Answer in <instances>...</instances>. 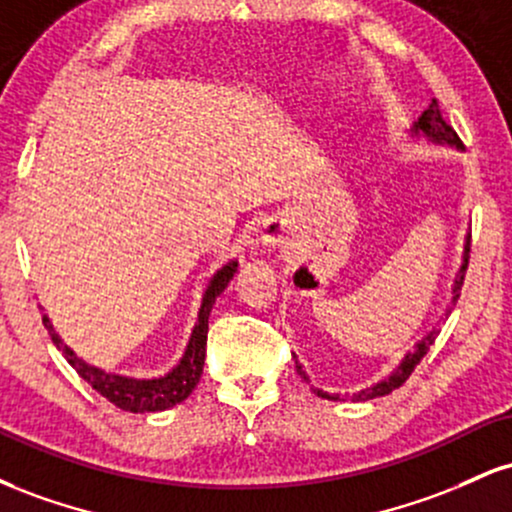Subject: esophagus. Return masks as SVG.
I'll return each instance as SVG.
<instances>
[{
  "label": "esophagus",
  "instance_id": "1",
  "mask_svg": "<svg viewBox=\"0 0 512 512\" xmlns=\"http://www.w3.org/2000/svg\"><path fill=\"white\" fill-rule=\"evenodd\" d=\"M260 243L272 250L291 248V221L281 214L264 221L260 231Z\"/></svg>",
  "mask_w": 512,
  "mask_h": 512
}]
</instances>
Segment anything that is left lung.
<instances>
[{
    "label": "left lung",
    "instance_id": "left-lung-1",
    "mask_svg": "<svg viewBox=\"0 0 512 512\" xmlns=\"http://www.w3.org/2000/svg\"><path fill=\"white\" fill-rule=\"evenodd\" d=\"M411 137H416V139L424 137V139H428V142L440 144V146H452V149H457V151L462 149V142H460V137H457V134H455V129H452L448 122L443 120V115H440V108H438L436 98H433L431 105H428V108L424 110V115H421L419 120L414 122V127H411ZM467 264H469V233H467V240H464L460 272H457L455 281H452V298H450L448 308H445V317L452 313V305H455L457 298H460V289H462V281H464V272H467ZM436 334H438L436 327H433L431 332H426L424 337H421V342L414 344V351H407V356H404L402 361H399V366L392 370V373L387 375V378L380 380V383L366 387V390L354 392V395H351V399H354V402H366V399L385 397V395H390L392 390H397V387L409 378L411 370L419 366L421 358L428 354V349H431V344H433V339H436ZM296 368H298V373H301V378L305 380V383H310L308 373H305L303 366L298 361H296ZM313 392H315L317 397H322V399H332V402H344V395H334V392H325V390H320V387H313Z\"/></svg>",
    "mask_w": 512,
    "mask_h": 512
}]
</instances>
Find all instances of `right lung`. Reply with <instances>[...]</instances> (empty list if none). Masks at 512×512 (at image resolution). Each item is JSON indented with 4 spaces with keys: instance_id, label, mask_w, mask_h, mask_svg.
Segmentation results:
<instances>
[{
    "instance_id": "right-lung-1",
    "label": "right lung",
    "mask_w": 512,
    "mask_h": 512,
    "mask_svg": "<svg viewBox=\"0 0 512 512\" xmlns=\"http://www.w3.org/2000/svg\"><path fill=\"white\" fill-rule=\"evenodd\" d=\"M238 272V262L231 260L209 279L207 289L202 293V305H199L197 322L192 327L190 342L185 346V354L166 375H158V378H129V375H117L108 373V370L91 366L84 358H79L62 342L60 334L52 327L50 317L43 313V325L50 332L52 342L57 344V349L64 351V358L69 361L76 373L86 380L98 395H103L108 402H113L115 407L122 411H132V414H146V411H166L175 404L185 402L192 395L199 378H202L204 368V356H207V332H209V313L214 308L216 298L226 291V286L231 284L233 274Z\"/></svg>"
}]
</instances>
